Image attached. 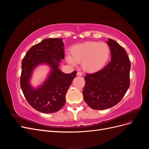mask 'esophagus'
<instances>
[{"instance_id":"34e87169","label":"esophagus","mask_w":149,"mask_h":149,"mask_svg":"<svg viewBox=\"0 0 149 149\" xmlns=\"http://www.w3.org/2000/svg\"><path fill=\"white\" fill-rule=\"evenodd\" d=\"M77 75H78V76H82V75H83V73H81V72L78 71V72H77Z\"/></svg>"}]
</instances>
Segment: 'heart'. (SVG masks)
<instances>
[{"label": "heart", "instance_id": "1", "mask_svg": "<svg viewBox=\"0 0 149 149\" xmlns=\"http://www.w3.org/2000/svg\"><path fill=\"white\" fill-rule=\"evenodd\" d=\"M110 48L104 42H89L74 46L71 49V56L67 60L71 64L82 63L83 69L94 73L102 69L109 60Z\"/></svg>", "mask_w": 149, "mask_h": 149}]
</instances>
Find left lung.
<instances>
[{"label": "left lung", "mask_w": 149, "mask_h": 149, "mask_svg": "<svg viewBox=\"0 0 149 149\" xmlns=\"http://www.w3.org/2000/svg\"><path fill=\"white\" fill-rule=\"evenodd\" d=\"M111 60L103 69L85 76L83 98L93 109L114 106L124 96L130 86V62L124 48L108 38Z\"/></svg>", "instance_id": "1"}]
</instances>
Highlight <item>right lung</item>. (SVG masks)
Instances as JSON below:
<instances>
[{"mask_svg": "<svg viewBox=\"0 0 149 149\" xmlns=\"http://www.w3.org/2000/svg\"><path fill=\"white\" fill-rule=\"evenodd\" d=\"M61 38H47L31 47L22 61L20 87L29 104L43 113L60 111L66 102V94L76 71L64 73L58 68L65 52ZM40 64H47L52 70L43 85L33 88L29 84L33 70Z\"/></svg>", "mask_w": 149, "mask_h": 149, "instance_id": "1", "label": "right lung"}]
</instances>
